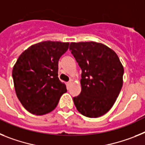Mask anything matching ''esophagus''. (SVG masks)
I'll return each instance as SVG.
<instances>
[{"instance_id":"esophagus-1","label":"esophagus","mask_w":145,"mask_h":145,"mask_svg":"<svg viewBox=\"0 0 145 145\" xmlns=\"http://www.w3.org/2000/svg\"><path fill=\"white\" fill-rule=\"evenodd\" d=\"M71 84H72V82H71V81L68 82H67V86L69 87V86H70V85H71Z\"/></svg>"}]
</instances>
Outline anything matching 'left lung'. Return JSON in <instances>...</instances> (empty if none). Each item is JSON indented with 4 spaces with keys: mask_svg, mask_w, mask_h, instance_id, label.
Returning a JSON list of instances; mask_svg holds the SVG:
<instances>
[{
    "mask_svg": "<svg viewBox=\"0 0 145 145\" xmlns=\"http://www.w3.org/2000/svg\"><path fill=\"white\" fill-rule=\"evenodd\" d=\"M69 50L82 69V91L73 98L82 115L99 118L112 107L123 86L124 69L117 54L101 43H71Z\"/></svg>",
    "mask_w": 145,
    "mask_h": 145,
    "instance_id": "obj_1",
    "label": "left lung"
}]
</instances>
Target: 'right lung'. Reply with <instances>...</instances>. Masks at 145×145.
<instances>
[{
    "label": "right lung",
    "mask_w": 145,
    "mask_h": 145,
    "mask_svg": "<svg viewBox=\"0 0 145 145\" xmlns=\"http://www.w3.org/2000/svg\"><path fill=\"white\" fill-rule=\"evenodd\" d=\"M69 43L43 41L24 51L12 70L16 94L29 112L42 115L55 109L67 91L58 78V61Z\"/></svg>",
    "instance_id": "right-lung-1"
}]
</instances>
